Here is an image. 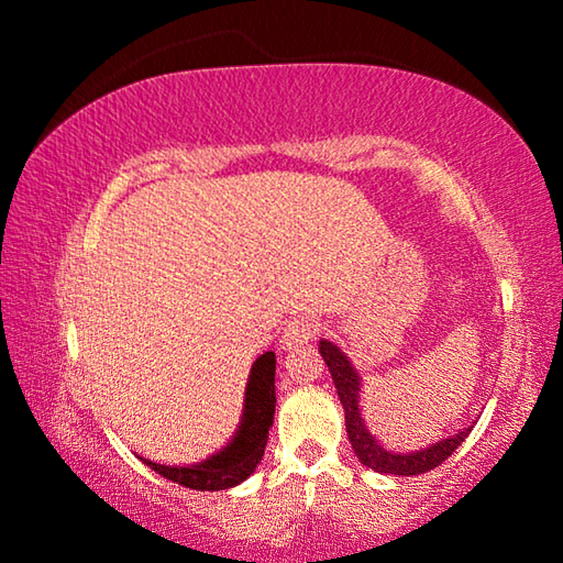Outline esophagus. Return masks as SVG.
Here are the masks:
<instances>
[{"mask_svg": "<svg viewBox=\"0 0 563 563\" xmlns=\"http://www.w3.org/2000/svg\"><path fill=\"white\" fill-rule=\"evenodd\" d=\"M317 333H319V321L309 319V317H305V319H292L290 324L283 329L280 343H283L285 351H290V349H297V345L307 343L309 339H314Z\"/></svg>", "mask_w": 563, "mask_h": 563, "instance_id": "obj_1", "label": "esophagus"}]
</instances>
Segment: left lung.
I'll use <instances>...</instances> for the list:
<instances>
[{
  "label": "left lung",
  "instance_id": "left-lung-1",
  "mask_svg": "<svg viewBox=\"0 0 563 563\" xmlns=\"http://www.w3.org/2000/svg\"><path fill=\"white\" fill-rule=\"evenodd\" d=\"M319 353H321V357H324V363L329 365L333 385H336L339 399L343 404L345 430H349L351 445L357 454V460H361L365 466H369V470L382 472V474H399V476H416V474L430 472V470H435L438 464L445 462L450 454L462 445L464 438L472 433L474 426L460 430L457 435H450L445 440L435 442V445H430L428 450H418L411 454L387 452L373 435L367 433V428L363 423L361 409H357V397H361V394H357L361 391V377H357L353 365L349 363V357H345L331 341H321Z\"/></svg>",
  "mask_w": 563,
  "mask_h": 563
}]
</instances>
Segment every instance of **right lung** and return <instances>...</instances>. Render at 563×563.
<instances>
[{"mask_svg": "<svg viewBox=\"0 0 563 563\" xmlns=\"http://www.w3.org/2000/svg\"><path fill=\"white\" fill-rule=\"evenodd\" d=\"M275 413V353H263L251 367L242 426L222 452L194 466H164L145 460L150 470L196 492H220L236 486L256 470L268 442Z\"/></svg>", "mask_w": 563, "mask_h": 563, "instance_id": "obj_1", "label": "right lung"}]
</instances>
